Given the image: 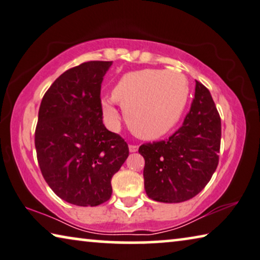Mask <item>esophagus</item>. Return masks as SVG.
I'll return each mask as SVG.
<instances>
[{"mask_svg": "<svg viewBox=\"0 0 260 260\" xmlns=\"http://www.w3.org/2000/svg\"><path fill=\"white\" fill-rule=\"evenodd\" d=\"M129 151L130 152H137L138 146L137 145H129Z\"/></svg>", "mask_w": 260, "mask_h": 260, "instance_id": "esophagus-1", "label": "esophagus"}]
</instances>
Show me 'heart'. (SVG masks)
I'll return each mask as SVG.
<instances>
[{"label": "heart", "mask_w": 260, "mask_h": 260, "mask_svg": "<svg viewBox=\"0 0 260 260\" xmlns=\"http://www.w3.org/2000/svg\"><path fill=\"white\" fill-rule=\"evenodd\" d=\"M190 87L185 74L175 71L142 70L123 75L113 96L103 98L102 114L110 129H117L116 102L124 109L131 131L143 139H158L171 133L183 115Z\"/></svg>", "instance_id": "obj_1"}]
</instances>
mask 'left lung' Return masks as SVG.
Masks as SVG:
<instances>
[{
    "mask_svg": "<svg viewBox=\"0 0 260 260\" xmlns=\"http://www.w3.org/2000/svg\"><path fill=\"white\" fill-rule=\"evenodd\" d=\"M219 146L221 118L210 91L197 81L193 103L180 129L166 141L139 146L145 160L147 197L164 203L194 198L216 171Z\"/></svg>",
    "mask_w": 260,
    "mask_h": 260,
    "instance_id": "8db88e82",
    "label": "left lung"
}]
</instances>
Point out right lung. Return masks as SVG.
<instances>
[{
  "label": "right lung",
  "mask_w": 260,
  "mask_h": 260,
  "mask_svg": "<svg viewBox=\"0 0 260 260\" xmlns=\"http://www.w3.org/2000/svg\"><path fill=\"white\" fill-rule=\"evenodd\" d=\"M113 61L63 72L42 100L35 145L42 174L63 201L95 207L110 199L111 178L129 147L102 122L101 83Z\"/></svg>",
  "instance_id": "1"
}]
</instances>
